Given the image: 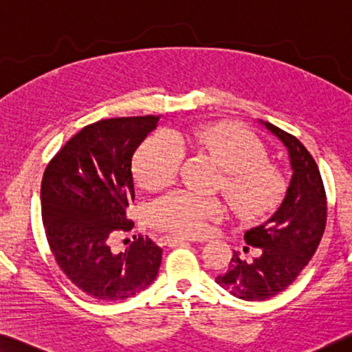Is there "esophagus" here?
Segmentation results:
<instances>
[{
	"instance_id": "esophagus-1",
	"label": "esophagus",
	"mask_w": 352,
	"mask_h": 352,
	"mask_svg": "<svg viewBox=\"0 0 352 352\" xmlns=\"http://www.w3.org/2000/svg\"><path fill=\"white\" fill-rule=\"evenodd\" d=\"M164 238V241L167 243V244H172V246H174V244H182V243H189V241H197L196 238H192V236H183V235H166V236H163Z\"/></svg>"
}]
</instances>
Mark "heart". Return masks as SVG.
<instances>
[{"instance_id":"1","label":"heart","mask_w":352,"mask_h":352,"mask_svg":"<svg viewBox=\"0 0 352 352\" xmlns=\"http://www.w3.org/2000/svg\"><path fill=\"white\" fill-rule=\"evenodd\" d=\"M182 148H196L222 167V189L239 214H265L285 192V175L267 163L260 139L228 122L178 131L175 138L163 131L148 136L138 152V175L142 185L160 188L169 183L180 167ZM224 213L226 205L219 199L177 189L150 205L148 219L163 230L199 235L210 221Z\"/></svg>"}]
</instances>
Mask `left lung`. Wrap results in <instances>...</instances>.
Returning a JSON list of instances; mask_svg holds the SVG:
<instances>
[{"label": "left lung", "instance_id": "8db88e82", "mask_svg": "<svg viewBox=\"0 0 352 352\" xmlns=\"http://www.w3.org/2000/svg\"><path fill=\"white\" fill-rule=\"evenodd\" d=\"M260 124L287 148L293 174L278 208L244 233L249 246L261 249L260 256L248 263L233 252L227 270L216 277L217 285L244 300L270 299L292 285L320 246L327 217L324 185L314 156L289 133L270 122Z\"/></svg>", "mask_w": 352, "mask_h": 352}]
</instances>
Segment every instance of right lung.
I'll return each mask as SVG.
<instances>
[{"label": "right lung", "instance_id": "1", "mask_svg": "<svg viewBox=\"0 0 352 352\" xmlns=\"http://www.w3.org/2000/svg\"><path fill=\"white\" fill-rule=\"evenodd\" d=\"M158 116L116 117L87 125L56 153L42 178V221L50 249L69 280L98 300H124L152 283L163 249L135 236L116 249L135 222L131 160Z\"/></svg>", "mask_w": 352, "mask_h": 352}]
</instances>
